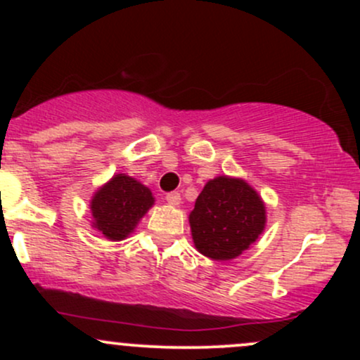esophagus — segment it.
Returning <instances> with one entry per match:
<instances>
[{
    "label": "esophagus",
    "mask_w": 360,
    "mask_h": 360,
    "mask_svg": "<svg viewBox=\"0 0 360 360\" xmlns=\"http://www.w3.org/2000/svg\"><path fill=\"white\" fill-rule=\"evenodd\" d=\"M166 200H167V203L171 205V206H179L181 205V194L179 193H169L167 196H166Z\"/></svg>",
    "instance_id": "34e87169"
}]
</instances>
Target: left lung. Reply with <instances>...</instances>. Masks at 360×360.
Instances as JSON below:
<instances>
[{"instance_id":"obj_1","label":"left lung","mask_w":360,"mask_h":360,"mask_svg":"<svg viewBox=\"0 0 360 360\" xmlns=\"http://www.w3.org/2000/svg\"><path fill=\"white\" fill-rule=\"evenodd\" d=\"M266 203L242 177L217 176L189 213L194 247L213 260L237 259L266 229Z\"/></svg>"}]
</instances>
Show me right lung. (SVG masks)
<instances>
[{"instance_id":"obj_1","label":"right lung","mask_w":360,"mask_h":360,"mask_svg":"<svg viewBox=\"0 0 360 360\" xmlns=\"http://www.w3.org/2000/svg\"><path fill=\"white\" fill-rule=\"evenodd\" d=\"M154 201V194L146 184L131 176L115 174L91 198V226L111 242L125 240L135 232Z\"/></svg>"}]
</instances>
